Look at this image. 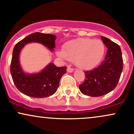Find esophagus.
<instances>
[{
    "label": "esophagus",
    "instance_id": "34e87169",
    "mask_svg": "<svg viewBox=\"0 0 134 134\" xmlns=\"http://www.w3.org/2000/svg\"><path fill=\"white\" fill-rule=\"evenodd\" d=\"M67 71L69 72V73H70V72H72L74 71V69H72V67H70V66H68L67 69Z\"/></svg>",
    "mask_w": 134,
    "mask_h": 134
}]
</instances>
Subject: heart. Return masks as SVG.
I'll return each mask as SVG.
<instances>
[{
    "label": "heart",
    "instance_id": "b5f03b06",
    "mask_svg": "<svg viewBox=\"0 0 134 134\" xmlns=\"http://www.w3.org/2000/svg\"><path fill=\"white\" fill-rule=\"evenodd\" d=\"M104 53V45L99 40L77 38L67 42L63 50L58 52L61 57L74 62L81 69H90L101 60Z\"/></svg>",
    "mask_w": 134,
    "mask_h": 134
}]
</instances>
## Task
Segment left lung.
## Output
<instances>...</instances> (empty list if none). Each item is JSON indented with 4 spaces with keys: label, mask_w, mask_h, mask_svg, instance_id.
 Here are the masks:
<instances>
[{
    "label": "left lung",
    "mask_w": 134,
    "mask_h": 134,
    "mask_svg": "<svg viewBox=\"0 0 134 134\" xmlns=\"http://www.w3.org/2000/svg\"><path fill=\"white\" fill-rule=\"evenodd\" d=\"M101 38L108 48L105 58L96 68L84 71L85 79L79 86L81 93L92 97L103 96L114 90L124 66L120 46L108 38Z\"/></svg>",
    "instance_id": "1"
}]
</instances>
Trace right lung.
I'll return each instance as SVG.
<instances>
[{
    "instance_id": "add662e5",
    "label": "right lung",
    "mask_w": 134,
    "mask_h": 134,
    "mask_svg": "<svg viewBox=\"0 0 134 134\" xmlns=\"http://www.w3.org/2000/svg\"><path fill=\"white\" fill-rule=\"evenodd\" d=\"M56 36L36 32L27 36L15 45L10 63V74L15 86L19 91L33 98H46L53 94L57 90L60 78L66 73V67H57L50 63L38 74H26L19 64V57L21 49L26 44L38 42L53 51Z\"/></svg>"
}]
</instances>
